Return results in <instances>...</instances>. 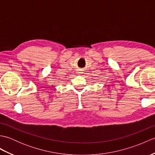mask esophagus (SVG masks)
Returning a JSON list of instances; mask_svg holds the SVG:
<instances>
[{
    "label": "esophagus",
    "instance_id": "esophagus-1",
    "mask_svg": "<svg viewBox=\"0 0 155 155\" xmlns=\"http://www.w3.org/2000/svg\"><path fill=\"white\" fill-rule=\"evenodd\" d=\"M82 72H82L81 71H78V74H81V73H82Z\"/></svg>",
    "mask_w": 155,
    "mask_h": 155
}]
</instances>
